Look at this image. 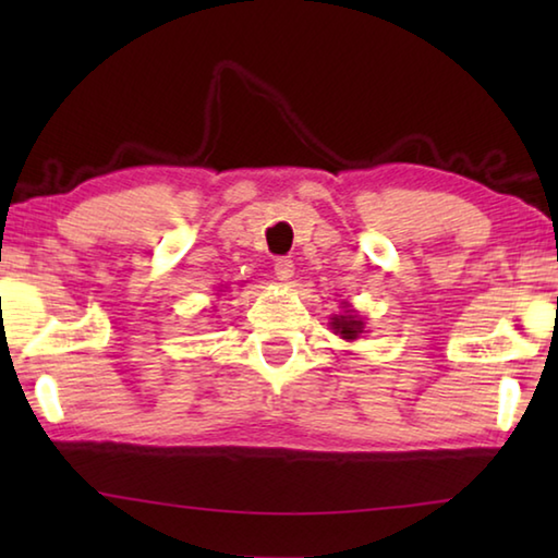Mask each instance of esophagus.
Segmentation results:
<instances>
[{
    "instance_id": "34e87169",
    "label": "esophagus",
    "mask_w": 558,
    "mask_h": 558,
    "mask_svg": "<svg viewBox=\"0 0 558 558\" xmlns=\"http://www.w3.org/2000/svg\"><path fill=\"white\" fill-rule=\"evenodd\" d=\"M272 270H276L278 280L288 282L292 276H295V263H292L290 258H278L276 266H272Z\"/></svg>"
}]
</instances>
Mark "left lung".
Listing matches in <instances>:
<instances>
[{
    "mask_svg": "<svg viewBox=\"0 0 558 558\" xmlns=\"http://www.w3.org/2000/svg\"><path fill=\"white\" fill-rule=\"evenodd\" d=\"M332 329H335V335H339L342 339H347V342H352V339H356L359 335L364 332V323H362V317H356V315H352L347 310V315H337V317H332Z\"/></svg>",
    "mask_w": 558,
    "mask_h": 558,
    "instance_id": "8db88e82",
    "label": "left lung"
}]
</instances>
